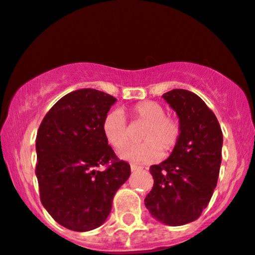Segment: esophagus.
<instances>
[{
  "mask_svg": "<svg viewBox=\"0 0 255 255\" xmlns=\"http://www.w3.org/2000/svg\"><path fill=\"white\" fill-rule=\"evenodd\" d=\"M130 170H132L133 172H134V171H140V170H143V166H139V165H135V163H132V165H130Z\"/></svg>",
  "mask_w": 255,
  "mask_h": 255,
  "instance_id": "34e87169",
  "label": "esophagus"
}]
</instances>
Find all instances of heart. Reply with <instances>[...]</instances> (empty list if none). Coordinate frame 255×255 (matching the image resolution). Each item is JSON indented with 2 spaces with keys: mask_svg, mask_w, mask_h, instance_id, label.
I'll return each instance as SVG.
<instances>
[{
  "mask_svg": "<svg viewBox=\"0 0 255 255\" xmlns=\"http://www.w3.org/2000/svg\"><path fill=\"white\" fill-rule=\"evenodd\" d=\"M130 119L144 123L140 133L143 143L128 148L129 127L125 115L120 110H111L103 120V134L106 141L116 150H122L121 157L130 162H151L160 159L161 152L170 154L178 144L182 135V125L175 116L166 115L161 104L156 101H140L129 109Z\"/></svg>",
  "mask_w": 255,
  "mask_h": 255,
  "instance_id": "obj_1",
  "label": "heart"
}]
</instances>
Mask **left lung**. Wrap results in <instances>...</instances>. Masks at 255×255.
Instances as JSON below:
<instances>
[{
	"label": "left lung",
	"instance_id": "obj_1",
	"mask_svg": "<svg viewBox=\"0 0 255 255\" xmlns=\"http://www.w3.org/2000/svg\"><path fill=\"white\" fill-rule=\"evenodd\" d=\"M162 98L177 112L182 135L167 160L150 166L154 187L145 198L152 218L181 226L200 218L218 183L222 130L215 114L194 93L173 89Z\"/></svg>",
	"mask_w": 255,
	"mask_h": 255
}]
</instances>
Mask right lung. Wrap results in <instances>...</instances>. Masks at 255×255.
Segmentation results:
<instances>
[{
    "mask_svg": "<svg viewBox=\"0 0 255 255\" xmlns=\"http://www.w3.org/2000/svg\"><path fill=\"white\" fill-rule=\"evenodd\" d=\"M116 99L95 89L64 95L42 120L36 134L40 200L56 222L85 232L109 216L112 200L130 175L103 134V120ZM100 165L106 170L99 171Z\"/></svg>",
    "mask_w": 255,
    "mask_h": 255,
    "instance_id": "add662e5",
    "label": "right lung"
}]
</instances>
